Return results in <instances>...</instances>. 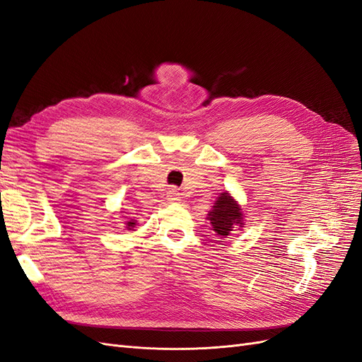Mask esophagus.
<instances>
[{
  "label": "esophagus",
  "mask_w": 362,
  "mask_h": 362,
  "mask_svg": "<svg viewBox=\"0 0 362 362\" xmlns=\"http://www.w3.org/2000/svg\"><path fill=\"white\" fill-rule=\"evenodd\" d=\"M166 198L169 202H180L181 201V193L177 187H170L166 193Z\"/></svg>",
  "instance_id": "esophagus-1"
}]
</instances>
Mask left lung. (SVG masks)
Returning a JSON list of instances; mask_svg holds the SVG:
<instances>
[{
	"label": "left lung",
	"mask_w": 362,
	"mask_h": 362,
	"mask_svg": "<svg viewBox=\"0 0 362 362\" xmlns=\"http://www.w3.org/2000/svg\"><path fill=\"white\" fill-rule=\"evenodd\" d=\"M206 221H210L214 235L223 240L234 231V228H243V208L233 198L231 193L225 190L217 196L213 210L206 214Z\"/></svg>",
	"instance_id": "1"
}]
</instances>
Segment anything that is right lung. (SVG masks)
<instances>
[{
    "label": "right lung",
    "mask_w": 362,
    "mask_h": 362,
    "mask_svg": "<svg viewBox=\"0 0 362 362\" xmlns=\"http://www.w3.org/2000/svg\"><path fill=\"white\" fill-rule=\"evenodd\" d=\"M120 213H124V214H127L125 211H120ZM124 218H125V228L127 229H129V231H134V228H136V223H137V221H136V217H131V214L129 216H122Z\"/></svg>",
    "instance_id": "right-lung-1"
}]
</instances>
